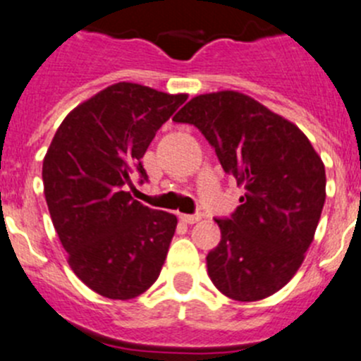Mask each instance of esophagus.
Wrapping results in <instances>:
<instances>
[{
	"label": "esophagus",
	"instance_id": "34e87169",
	"mask_svg": "<svg viewBox=\"0 0 361 361\" xmlns=\"http://www.w3.org/2000/svg\"><path fill=\"white\" fill-rule=\"evenodd\" d=\"M180 219L183 220L185 224H195L202 219L201 213H195V215H180Z\"/></svg>",
	"mask_w": 361,
	"mask_h": 361
}]
</instances>
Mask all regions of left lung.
<instances>
[{
    "label": "left lung",
    "instance_id": "left-lung-1",
    "mask_svg": "<svg viewBox=\"0 0 361 361\" xmlns=\"http://www.w3.org/2000/svg\"><path fill=\"white\" fill-rule=\"evenodd\" d=\"M173 121L199 128L245 188L231 216L215 219L222 238L206 257L209 279L238 302L271 296L314 240L326 199L323 160L296 125L243 93L194 97Z\"/></svg>",
    "mask_w": 361,
    "mask_h": 361
}]
</instances>
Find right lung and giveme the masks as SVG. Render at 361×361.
<instances>
[{
	"label": "right lung",
	"instance_id": "right-lung-1",
	"mask_svg": "<svg viewBox=\"0 0 361 361\" xmlns=\"http://www.w3.org/2000/svg\"><path fill=\"white\" fill-rule=\"evenodd\" d=\"M187 95L118 82L63 120L42 167L52 224L73 274L111 300L142 295L159 279L176 215L132 199V174Z\"/></svg>",
	"mask_w": 361,
	"mask_h": 361
}]
</instances>
